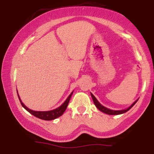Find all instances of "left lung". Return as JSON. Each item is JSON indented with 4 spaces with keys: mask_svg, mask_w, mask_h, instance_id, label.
<instances>
[{
    "mask_svg": "<svg viewBox=\"0 0 154 154\" xmlns=\"http://www.w3.org/2000/svg\"><path fill=\"white\" fill-rule=\"evenodd\" d=\"M91 94V97L92 98H93V103L95 105V106L97 107V109H98L100 111H102V112L105 113V114H109V115H118V114H124V113L127 112V111L130 110L131 108L136 103V102L137 101V100H135V102H134L132 104L131 106H130V107H128V109H124V110H118V111H114V110H111V109H107V108H106L105 106H102L101 104H100L99 102H98V100L95 98V97L93 95L92 93Z\"/></svg>",
    "mask_w": 154,
    "mask_h": 154,
    "instance_id": "left-lung-1",
    "label": "left lung"
}]
</instances>
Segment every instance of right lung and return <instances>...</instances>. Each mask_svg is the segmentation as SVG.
Here are the masks:
<instances>
[{
  "mask_svg": "<svg viewBox=\"0 0 154 154\" xmlns=\"http://www.w3.org/2000/svg\"><path fill=\"white\" fill-rule=\"evenodd\" d=\"M72 93H73V92L69 95V97L66 98V100L63 102L62 105L60 106L59 108H57V109H54V110H51V111H33V110H31V109H28V108L22 103V101L20 99V97H19V95L18 94V92H17V95H18L19 99L20 100L21 104H22V106L24 107V109L28 111V112H29L31 114H32L33 116H36V117L39 118V119L47 120V121H50V120L55 119H56V118L59 117V116L62 115L63 112H64L65 110L66 109V107L67 106H68L70 98H71Z\"/></svg>",
  "mask_w": 154,
  "mask_h": 154,
  "instance_id": "obj_1",
  "label": "right lung"
}]
</instances>
